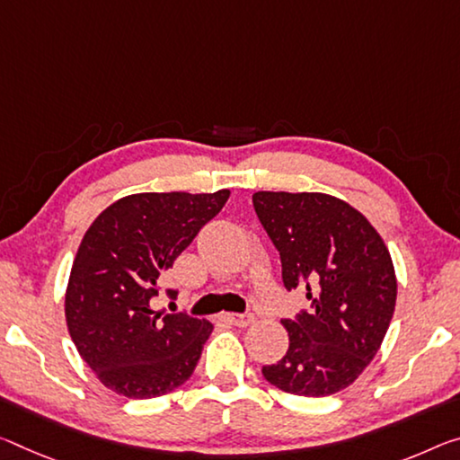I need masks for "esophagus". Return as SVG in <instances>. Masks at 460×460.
<instances>
[{"label": "esophagus", "mask_w": 460, "mask_h": 460, "mask_svg": "<svg viewBox=\"0 0 460 460\" xmlns=\"http://www.w3.org/2000/svg\"><path fill=\"white\" fill-rule=\"evenodd\" d=\"M225 319H227L231 325L247 327L250 323H253V313H227Z\"/></svg>", "instance_id": "1"}]
</instances>
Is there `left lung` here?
I'll return each instance as SVG.
<instances>
[{"instance_id":"left-lung-1","label":"left lung","mask_w":460,"mask_h":460,"mask_svg":"<svg viewBox=\"0 0 460 460\" xmlns=\"http://www.w3.org/2000/svg\"><path fill=\"white\" fill-rule=\"evenodd\" d=\"M253 208L280 253L287 290H307L309 309L282 319L288 349L261 367L274 387L327 397L360 376L381 348L397 301L383 239L348 202L319 192H256Z\"/></svg>"}]
</instances>
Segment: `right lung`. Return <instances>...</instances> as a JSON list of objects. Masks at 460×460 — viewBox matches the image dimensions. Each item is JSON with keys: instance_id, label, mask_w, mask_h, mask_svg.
I'll return each instance as SVG.
<instances>
[{"instance_id": "right-lung-1", "label": "right lung", "mask_w": 460, "mask_h": 460, "mask_svg": "<svg viewBox=\"0 0 460 460\" xmlns=\"http://www.w3.org/2000/svg\"><path fill=\"white\" fill-rule=\"evenodd\" d=\"M229 190L143 192L111 204L85 231L73 261L65 317L77 352L108 389L165 395L194 373L213 325L155 313L162 276L218 215ZM176 298V288H165Z\"/></svg>"}]
</instances>
